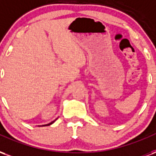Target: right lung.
I'll return each instance as SVG.
<instances>
[{"label": "right lung", "mask_w": 156, "mask_h": 156, "mask_svg": "<svg viewBox=\"0 0 156 156\" xmlns=\"http://www.w3.org/2000/svg\"><path fill=\"white\" fill-rule=\"evenodd\" d=\"M56 119H55V120H53V121H51V123H49V124H44V125H39V126H45V125H50V124H53V123H54L55 121H56Z\"/></svg>", "instance_id": "add662e5"}]
</instances>
